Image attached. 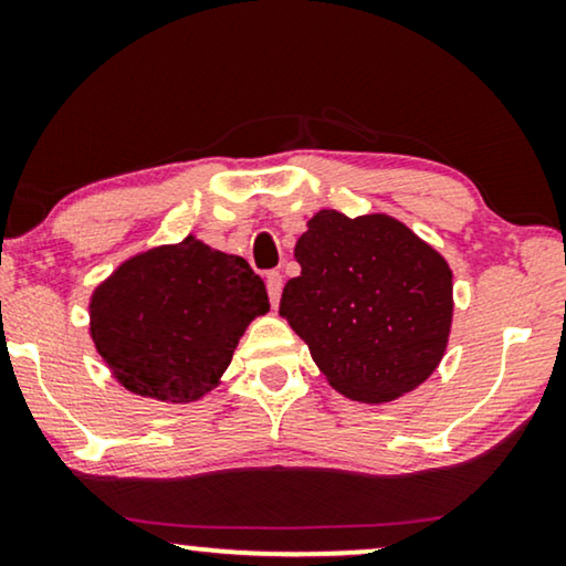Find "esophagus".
<instances>
[{
    "mask_svg": "<svg viewBox=\"0 0 566 566\" xmlns=\"http://www.w3.org/2000/svg\"><path fill=\"white\" fill-rule=\"evenodd\" d=\"M265 283H268L270 304L277 306V301H281V291H283V275L281 273H268Z\"/></svg>",
    "mask_w": 566,
    "mask_h": 566,
    "instance_id": "esophagus-1",
    "label": "esophagus"
}]
</instances>
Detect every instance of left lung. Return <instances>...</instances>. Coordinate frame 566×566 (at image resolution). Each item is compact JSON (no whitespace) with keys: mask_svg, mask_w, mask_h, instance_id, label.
<instances>
[{"mask_svg":"<svg viewBox=\"0 0 566 566\" xmlns=\"http://www.w3.org/2000/svg\"><path fill=\"white\" fill-rule=\"evenodd\" d=\"M306 227L281 316L343 397L384 405L415 391L451 335L453 273L443 254L386 213L350 219L324 208Z\"/></svg>","mask_w":566,"mask_h":566,"instance_id":"1","label":"left lung"}]
</instances>
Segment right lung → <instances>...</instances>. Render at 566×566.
<instances>
[{
    "label": "right lung",
    "instance_id": "right-lung-1",
    "mask_svg": "<svg viewBox=\"0 0 566 566\" xmlns=\"http://www.w3.org/2000/svg\"><path fill=\"white\" fill-rule=\"evenodd\" d=\"M270 312L244 258L188 234L128 258L90 298V335L123 389L167 405L206 397L244 329Z\"/></svg>",
    "mask_w": 566,
    "mask_h": 566
}]
</instances>
